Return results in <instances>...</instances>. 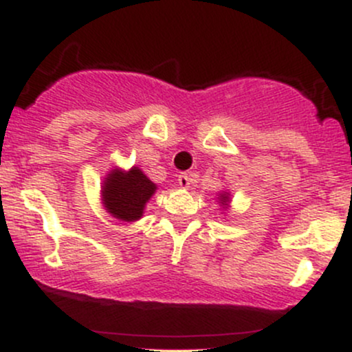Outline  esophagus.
<instances>
[{
	"label": "esophagus",
	"mask_w": 352,
	"mask_h": 352,
	"mask_svg": "<svg viewBox=\"0 0 352 352\" xmlns=\"http://www.w3.org/2000/svg\"><path fill=\"white\" fill-rule=\"evenodd\" d=\"M179 185L182 188H188L190 187L188 173H182V175H179Z\"/></svg>",
	"instance_id": "obj_1"
}]
</instances>
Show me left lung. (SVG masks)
Segmentation results:
<instances>
[{
    "mask_svg": "<svg viewBox=\"0 0 352 352\" xmlns=\"http://www.w3.org/2000/svg\"><path fill=\"white\" fill-rule=\"evenodd\" d=\"M218 200H220V204L223 205V208L228 207V201H230V195L227 192L225 193H220V197H218Z\"/></svg>",
    "mask_w": 352,
    "mask_h": 352,
    "instance_id": "obj_1",
    "label": "left lung"
}]
</instances>
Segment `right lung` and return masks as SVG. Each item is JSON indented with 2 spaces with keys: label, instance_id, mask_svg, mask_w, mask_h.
I'll use <instances>...</instances> for the list:
<instances>
[{
  "label": "right lung",
  "instance_id": "add662e5",
  "mask_svg": "<svg viewBox=\"0 0 352 352\" xmlns=\"http://www.w3.org/2000/svg\"><path fill=\"white\" fill-rule=\"evenodd\" d=\"M157 185L139 167L131 170L112 168L102 184V204L117 220L135 221L142 218L145 204L155 193Z\"/></svg>",
  "mask_w": 352,
  "mask_h": 352
}]
</instances>
